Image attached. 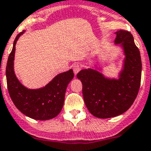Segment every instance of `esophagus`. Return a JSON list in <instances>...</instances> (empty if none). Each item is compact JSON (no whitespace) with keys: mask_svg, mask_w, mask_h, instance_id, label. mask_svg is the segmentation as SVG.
<instances>
[{"mask_svg":"<svg viewBox=\"0 0 151 151\" xmlns=\"http://www.w3.org/2000/svg\"><path fill=\"white\" fill-rule=\"evenodd\" d=\"M73 70H74V74H77V73H78V72L81 70V65H80V64H78V63H75V64L73 65Z\"/></svg>","mask_w":151,"mask_h":151,"instance_id":"34e87169","label":"esophagus"}]
</instances>
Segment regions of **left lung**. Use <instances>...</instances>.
Segmentation results:
<instances>
[{
	"mask_svg": "<svg viewBox=\"0 0 151 151\" xmlns=\"http://www.w3.org/2000/svg\"><path fill=\"white\" fill-rule=\"evenodd\" d=\"M115 42L122 43L125 54L124 69L119 80L106 79L93 69H83L77 74L83 85L86 106L92 115L100 119L115 117L126 112L135 100L141 85V55L132 34L119 29Z\"/></svg>",
	"mask_w": 151,
	"mask_h": 151,
	"instance_id": "left-lung-1",
	"label": "left lung"
}]
</instances>
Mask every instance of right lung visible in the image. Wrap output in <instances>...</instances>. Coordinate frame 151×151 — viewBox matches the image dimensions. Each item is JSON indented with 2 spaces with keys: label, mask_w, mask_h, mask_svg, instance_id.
I'll return each mask as SVG.
<instances>
[{
  "label": "right lung",
  "mask_w": 151,
  "mask_h": 151,
  "mask_svg": "<svg viewBox=\"0 0 151 151\" xmlns=\"http://www.w3.org/2000/svg\"><path fill=\"white\" fill-rule=\"evenodd\" d=\"M23 33L20 32L16 37L6 63V77L9 94L15 106L25 115L36 120L53 119L62 109L65 91L68 83L74 78V72L70 69L58 74L43 88L29 90L23 86L14 71L15 45Z\"/></svg>",
  "instance_id": "add662e5"
}]
</instances>
